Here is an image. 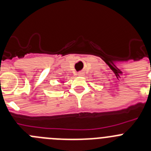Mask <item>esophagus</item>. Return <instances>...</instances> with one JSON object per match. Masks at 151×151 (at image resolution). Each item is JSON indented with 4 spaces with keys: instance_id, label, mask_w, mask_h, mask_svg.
<instances>
[{
    "instance_id": "34e87169",
    "label": "esophagus",
    "mask_w": 151,
    "mask_h": 151,
    "mask_svg": "<svg viewBox=\"0 0 151 151\" xmlns=\"http://www.w3.org/2000/svg\"><path fill=\"white\" fill-rule=\"evenodd\" d=\"M83 74L84 73H82V72H79V73H78V76H83Z\"/></svg>"
}]
</instances>
